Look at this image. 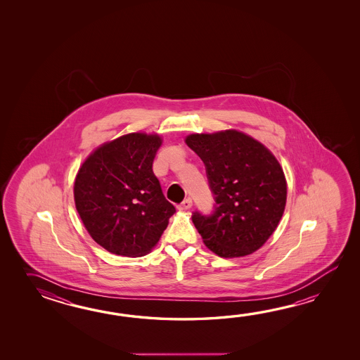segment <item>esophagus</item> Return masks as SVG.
<instances>
[{
  "mask_svg": "<svg viewBox=\"0 0 360 360\" xmlns=\"http://www.w3.org/2000/svg\"><path fill=\"white\" fill-rule=\"evenodd\" d=\"M193 206L191 198L184 199L183 202L179 205V210H189Z\"/></svg>",
  "mask_w": 360,
  "mask_h": 360,
  "instance_id": "34e87169",
  "label": "esophagus"
}]
</instances>
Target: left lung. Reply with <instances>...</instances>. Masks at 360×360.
Wrapping results in <instances>:
<instances>
[{
    "label": "left lung",
    "instance_id": "left-lung-1",
    "mask_svg": "<svg viewBox=\"0 0 360 360\" xmlns=\"http://www.w3.org/2000/svg\"><path fill=\"white\" fill-rule=\"evenodd\" d=\"M185 141L205 163L214 194V211L191 217L205 245L225 259L255 252L283 214L287 184L279 162L239 131L195 134Z\"/></svg>",
    "mask_w": 360,
    "mask_h": 360
}]
</instances>
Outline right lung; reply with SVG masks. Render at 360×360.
<instances>
[{
  "label": "right lung",
  "mask_w": 360,
  "mask_h": 360,
  "mask_svg": "<svg viewBox=\"0 0 360 360\" xmlns=\"http://www.w3.org/2000/svg\"><path fill=\"white\" fill-rule=\"evenodd\" d=\"M161 143L157 135H124L98 148L77 174V211L92 239L109 252H149L176 211L152 169Z\"/></svg>",
  "instance_id": "right-lung-1"
}]
</instances>
